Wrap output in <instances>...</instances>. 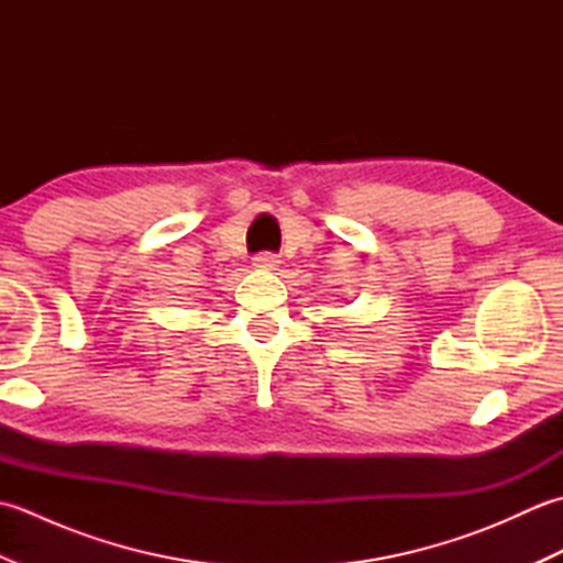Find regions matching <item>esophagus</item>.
I'll return each mask as SVG.
<instances>
[{
	"instance_id": "esophagus-1",
	"label": "esophagus",
	"mask_w": 563,
	"mask_h": 563,
	"mask_svg": "<svg viewBox=\"0 0 563 563\" xmlns=\"http://www.w3.org/2000/svg\"><path fill=\"white\" fill-rule=\"evenodd\" d=\"M278 263H280V258L275 256V254H258V256H254V266L261 268V271H275V268H278Z\"/></svg>"
}]
</instances>
